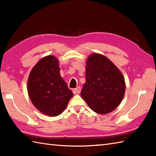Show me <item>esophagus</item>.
<instances>
[{
    "mask_svg": "<svg viewBox=\"0 0 156 156\" xmlns=\"http://www.w3.org/2000/svg\"><path fill=\"white\" fill-rule=\"evenodd\" d=\"M80 91H81L80 87H78L76 88L73 89V92H74V94H79L80 92Z\"/></svg>",
    "mask_w": 156,
    "mask_h": 156,
    "instance_id": "obj_1",
    "label": "esophagus"
}]
</instances>
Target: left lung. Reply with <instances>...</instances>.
<instances>
[{"label": "left lung", "instance_id": "8db88e82", "mask_svg": "<svg viewBox=\"0 0 156 156\" xmlns=\"http://www.w3.org/2000/svg\"><path fill=\"white\" fill-rule=\"evenodd\" d=\"M125 78L110 59L99 54L89 56L86 65V82L81 97L92 111L107 114L123 98Z\"/></svg>", "mask_w": 156, "mask_h": 156}]
</instances>
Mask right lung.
Segmentation results:
<instances>
[{
  "label": "right lung",
  "mask_w": 156,
  "mask_h": 156,
  "mask_svg": "<svg viewBox=\"0 0 156 156\" xmlns=\"http://www.w3.org/2000/svg\"><path fill=\"white\" fill-rule=\"evenodd\" d=\"M27 90L35 107L50 117L60 115L73 97L59 74L58 59L53 55L43 58L32 69L27 81Z\"/></svg>",
  "instance_id": "obj_1"
}]
</instances>
